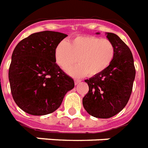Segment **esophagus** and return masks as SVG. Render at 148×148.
<instances>
[{"instance_id": "1", "label": "esophagus", "mask_w": 148, "mask_h": 148, "mask_svg": "<svg viewBox=\"0 0 148 148\" xmlns=\"http://www.w3.org/2000/svg\"><path fill=\"white\" fill-rule=\"evenodd\" d=\"M81 82V80L80 79H74V83H75V85H77V84H79Z\"/></svg>"}]
</instances>
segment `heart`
<instances>
[{
    "mask_svg": "<svg viewBox=\"0 0 148 148\" xmlns=\"http://www.w3.org/2000/svg\"><path fill=\"white\" fill-rule=\"evenodd\" d=\"M115 55V47L107 38L79 35L69 42L60 41L55 49V60L66 70L77 62L78 64L68 69L74 77L95 76L111 64Z\"/></svg>",
    "mask_w": 148,
    "mask_h": 148,
    "instance_id": "b5f03b06",
    "label": "heart"
}]
</instances>
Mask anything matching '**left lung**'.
I'll return each mask as SVG.
<instances>
[{"mask_svg":"<svg viewBox=\"0 0 148 148\" xmlns=\"http://www.w3.org/2000/svg\"><path fill=\"white\" fill-rule=\"evenodd\" d=\"M107 38L115 47L114 58L105 71L85 80L88 92L82 99L85 110L99 119L111 118L125 107L136 75L130 48L113 33H108Z\"/></svg>","mask_w":148,"mask_h":148,"instance_id":"obj_1","label":"left lung"}]
</instances>
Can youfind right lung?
<instances>
[{"label":"right lung","instance_id":"obj_1","mask_svg":"<svg viewBox=\"0 0 148 148\" xmlns=\"http://www.w3.org/2000/svg\"><path fill=\"white\" fill-rule=\"evenodd\" d=\"M67 35L45 30L16 45L9 66L11 92L22 110L45 115L57 110L65 94L74 87L72 77L56 63L55 49Z\"/></svg>","mask_w":148,"mask_h":148}]
</instances>
